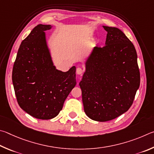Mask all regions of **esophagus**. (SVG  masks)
<instances>
[{"label":"esophagus","mask_w":154,"mask_h":154,"mask_svg":"<svg viewBox=\"0 0 154 154\" xmlns=\"http://www.w3.org/2000/svg\"><path fill=\"white\" fill-rule=\"evenodd\" d=\"M83 73V69L81 68V67H77L76 68V74L79 75H81Z\"/></svg>","instance_id":"obj_1"}]
</instances>
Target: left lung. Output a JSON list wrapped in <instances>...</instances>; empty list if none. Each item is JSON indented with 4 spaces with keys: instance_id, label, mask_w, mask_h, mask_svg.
Listing matches in <instances>:
<instances>
[{
    "instance_id": "8db88e82",
    "label": "left lung",
    "mask_w": 154,
    "mask_h": 154,
    "mask_svg": "<svg viewBox=\"0 0 154 154\" xmlns=\"http://www.w3.org/2000/svg\"><path fill=\"white\" fill-rule=\"evenodd\" d=\"M103 28L107 32L106 45L93 48L79 83L85 114L98 122L112 120L127 112L140 85L133 44L120 29Z\"/></svg>"
}]
</instances>
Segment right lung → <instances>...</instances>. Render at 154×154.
Instances as JSON below:
<instances>
[{
	"label": "right lung",
	"instance_id": "1",
	"mask_svg": "<svg viewBox=\"0 0 154 154\" xmlns=\"http://www.w3.org/2000/svg\"><path fill=\"white\" fill-rule=\"evenodd\" d=\"M51 25L39 24L21 42L13 67L12 81L19 106L32 117H56L76 85L75 67L67 72L56 69L45 31Z\"/></svg>",
	"mask_w": 154,
	"mask_h": 154
}]
</instances>
